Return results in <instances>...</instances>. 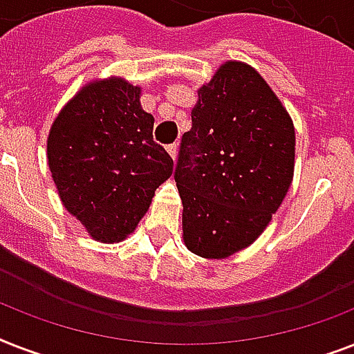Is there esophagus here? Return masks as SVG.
<instances>
[{
  "mask_svg": "<svg viewBox=\"0 0 354 354\" xmlns=\"http://www.w3.org/2000/svg\"><path fill=\"white\" fill-rule=\"evenodd\" d=\"M167 152H169V156H171L172 160H176V156H178V145H176V143L167 145Z\"/></svg>",
  "mask_w": 354,
  "mask_h": 354,
  "instance_id": "1",
  "label": "esophagus"
}]
</instances>
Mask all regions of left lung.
Returning a JSON list of instances; mask_svg holds the SVG:
<instances>
[{
    "instance_id": "obj_1",
    "label": "left lung",
    "mask_w": 354,
    "mask_h": 354,
    "mask_svg": "<svg viewBox=\"0 0 354 354\" xmlns=\"http://www.w3.org/2000/svg\"><path fill=\"white\" fill-rule=\"evenodd\" d=\"M191 119L174 169L183 241L200 257H230L263 233L290 187L294 124L241 62H226L200 88Z\"/></svg>"
}]
</instances>
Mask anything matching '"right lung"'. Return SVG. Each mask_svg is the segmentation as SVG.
I'll use <instances>...</instances> for the list:
<instances>
[{
  "label": "right lung",
  "instance_id": "obj_1",
  "mask_svg": "<svg viewBox=\"0 0 354 354\" xmlns=\"http://www.w3.org/2000/svg\"><path fill=\"white\" fill-rule=\"evenodd\" d=\"M139 93L122 79L88 84L58 113L47 139L58 194L97 241L130 235L172 174L174 163L154 143V118Z\"/></svg>",
  "mask_w": 354,
  "mask_h": 354
}]
</instances>
